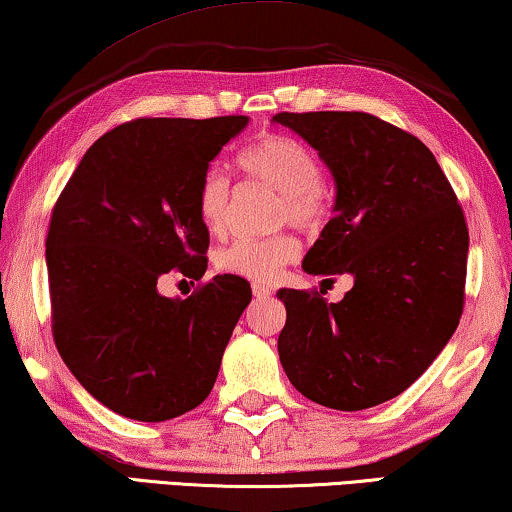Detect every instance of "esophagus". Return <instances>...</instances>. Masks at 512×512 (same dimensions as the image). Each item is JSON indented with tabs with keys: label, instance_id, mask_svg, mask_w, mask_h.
<instances>
[{
	"label": "esophagus",
	"instance_id": "obj_1",
	"mask_svg": "<svg viewBox=\"0 0 512 512\" xmlns=\"http://www.w3.org/2000/svg\"><path fill=\"white\" fill-rule=\"evenodd\" d=\"M253 294H255V299H269V296L273 294L269 287H264V285H259V282H255L253 285Z\"/></svg>",
	"mask_w": 512,
	"mask_h": 512
}]
</instances>
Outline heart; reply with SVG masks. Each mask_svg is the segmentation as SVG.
Returning <instances> with one entry per match:
<instances>
[{"mask_svg": "<svg viewBox=\"0 0 512 512\" xmlns=\"http://www.w3.org/2000/svg\"><path fill=\"white\" fill-rule=\"evenodd\" d=\"M239 167L248 177L264 181L280 193L278 220L312 227L322 218L324 204L319 193L322 167L317 156L303 142L289 135H264L239 156ZM230 186L223 170L211 167L197 186V218L209 232H220L227 218ZM299 255V241L292 234L264 236V239H236L218 253V266L234 276L271 282L282 266Z\"/></svg>", "mask_w": 512, "mask_h": 512, "instance_id": "obj_1", "label": "heart"}]
</instances>
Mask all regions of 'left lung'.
Listing matches in <instances>:
<instances>
[{
  "label": "left lung",
  "instance_id": "1",
  "mask_svg": "<svg viewBox=\"0 0 512 512\" xmlns=\"http://www.w3.org/2000/svg\"><path fill=\"white\" fill-rule=\"evenodd\" d=\"M329 167L333 218L303 259L312 276L349 273L338 303L280 289L278 354L305 398L377 407L430 368L462 317L469 232L432 151L365 112H280Z\"/></svg>",
  "mask_w": 512,
  "mask_h": 512
}]
</instances>
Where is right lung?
<instances>
[{
	"label": "right lung",
	"instance_id": "right-lung-1",
	"mask_svg": "<svg viewBox=\"0 0 512 512\" xmlns=\"http://www.w3.org/2000/svg\"><path fill=\"white\" fill-rule=\"evenodd\" d=\"M248 121L135 119L112 128L52 209V333L68 370L114 414L170 421L216 384L250 285L216 276L188 299H170L158 280L172 269L195 280L207 271L197 186Z\"/></svg>",
	"mask_w": 512,
	"mask_h": 512
}]
</instances>
